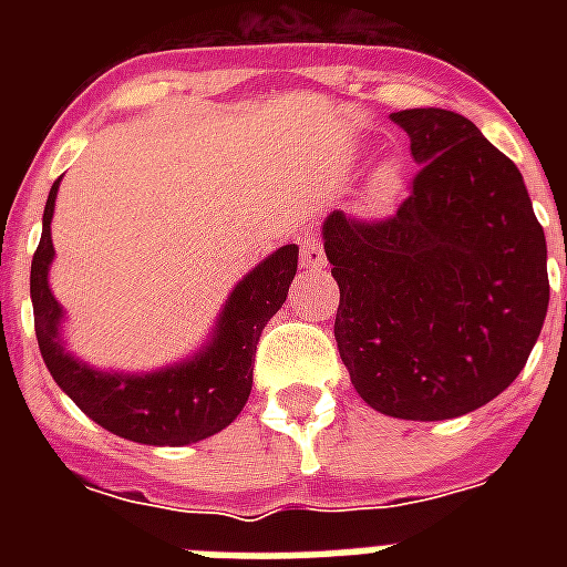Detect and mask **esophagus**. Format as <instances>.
<instances>
[{"label":"esophagus","mask_w":567,"mask_h":567,"mask_svg":"<svg viewBox=\"0 0 567 567\" xmlns=\"http://www.w3.org/2000/svg\"><path fill=\"white\" fill-rule=\"evenodd\" d=\"M300 261H302V270H320V267L327 265V252L320 247L318 238H306L300 244Z\"/></svg>","instance_id":"obj_1"}]
</instances>
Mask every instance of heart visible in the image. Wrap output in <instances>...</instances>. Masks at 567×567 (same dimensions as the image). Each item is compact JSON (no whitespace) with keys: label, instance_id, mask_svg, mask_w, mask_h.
I'll return each mask as SVG.
<instances>
[{"label":"heart","instance_id":"1","mask_svg":"<svg viewBox=\"0 0 567 567\" xmlns=\"http://www.w3.org/2000/svg\"><path fill=\"white\" fill-rule=\"evenodd\" d=\"M396 188H400V173H396V167H382L377 173V179H373V196L377 199H391L396 194Z\"/></svg>","mask_w":567,"mask_h":567}]
</instances>
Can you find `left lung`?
<instances>
[{
    "mask_svg": "<svg viewBox=\"0 0 567 567\" xmlns=\"http://www.w3.org/2000/svg\"><path fill=\"white\" fill-rule=\"evenodd\" d=\"M412 141V194L379 220L323 223L341 302L336 341L364 403L447 421L515 382L545 323V229L512 158L456 111L391 114Z\"/></svg>",
    "mask_w": 567,
    "mask_h": 567,
    "instance_id": "left-lung-1",
    "label": "left lung"
}]
</instances>
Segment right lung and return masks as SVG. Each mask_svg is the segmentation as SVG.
Listing matches in <instances>:
<instances>
[{
    "mask_svg": "<svg viewBox=\"0 0 567 567\" xmlns=\"http://www.w3.org/2000/svg\"><path fill=\"white\" fill-rule=\"evenodd\" d=\"M58 182L49 190L43 208V235L31 258L34 332L52 379L102 430L137 444L182 447L226 430L247 405L252 391L258 336L267 320L282 309L288 285L297 274L300 247L288 244L276 249L274 256H267L252 274L240 279L223 309L220 323L214 329L212 344L190 362L146 377L100 373L75 362L58 341L61 306L47 282L49 261L55 252L49 223L55 212Z\"/></svg>",
    "mask_w": 567,
    "mask_h": 567,
    "instance_id": "1",
    "label": "right lung"
}]
</instances>
